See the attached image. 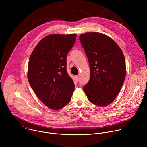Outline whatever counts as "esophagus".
<instances>
[{"mask_svg": "<svg viewBox=\"0 0 147 147\" xmlns=\"http://www.w3.org/2000/svg\"><path fill=\"white\" fill-rule=\"evenodd\" d=\"M75 78H76V79L77 81L79 80V76H75Z\"/></svg>", "mask_w": 147, "mask_h": 147, "instance_id": "1", "label": "esophagus"}]
</instances>
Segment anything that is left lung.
<instances>
[{"label": "left lung", "mask_w": 147, "mask_h": 147, "mask_svg": "<svg viewBox=\"0 0 147 147\" xmlns=\"http://www.w3.org/2000/svg\"><path fill=\"white\" fill-rule=\"evenodd\" d=\"M88 58L90 80L83 86L89 101L98 106L113 102L124 83L125 58L118 45L111 38L97 32L79 36Z\"/></svg>", "instance_id": "8db88e82"}]
</instances>
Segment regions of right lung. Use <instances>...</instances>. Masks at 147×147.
<instances>
[{"instance_id":"right-lung-1","label":"right lung","mask_w":147,"mask_h":147,"mask_svg":"<svg viewBox=\"0 0 147 147\" xmlns=\"http://www.w3.org/2000/svg\"><path fill=\"white\" fill-rule=\"evenodd\" d=\"M76 34H51L44 37L31 54L27 78L40 101L49 109L59 110L70 101L74 83L67 71V55Z\"/></svg>"}]
</instances>
